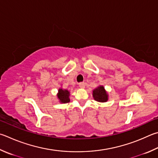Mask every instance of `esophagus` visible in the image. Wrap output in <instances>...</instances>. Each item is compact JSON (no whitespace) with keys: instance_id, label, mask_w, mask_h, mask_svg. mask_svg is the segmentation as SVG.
Masks as SVG:
<instances>
[{"instance_id":"1","label":"esophagus","mask_w":158,"mask_h":158,"mask_svg":"<svg viewBox=\"0 0 158 158\" xmlns=\"http://www.w3.org/2000/svg\"><path fill=\"white\" fill-rule=\"evenodd\" d=\"M79 87L81 88H85V84L84 82H81L79 83Z\"/></svg>"}]
</instances>
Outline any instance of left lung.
<instances>
[{"mask_svg": "<svg viewBox=\"0 0 158 158\" xmlns=\"http://www.w3.org/2000/svg\"><path fill=\"white\" fill-rule=\"evenodd\" d=\"M94 99L99 102H106L108 100V94L103 85H99L93 90Z\"/></svg>", "mask_w": 158, "mask_h": 158, "instance_id": "1", "label": "left lung"}]
</instances>
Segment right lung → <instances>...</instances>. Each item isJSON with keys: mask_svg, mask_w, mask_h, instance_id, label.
I'll list each match as a JSON object with an SVG mask.
<instances>
[{"mask_svg": "<svg viewBox=\"0 0 158 158\" xmlns=\"http://www.w3.org/2000/svg\"><path fill=\"white\" fill-rule=\"evenodd\" d=\"M70 92L68 90H64L62 88H59L57 93V97L59 99L60 103L65 104L70 102Z\"/></svg>", "mask_w": 158, "mask_h": 158, "instance_id": "1", "label": "right lung"}]
</instances>
